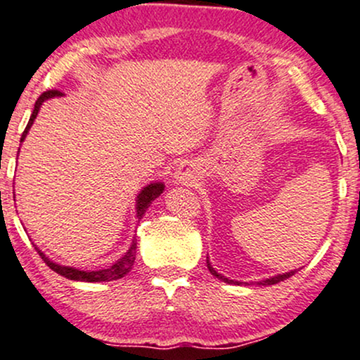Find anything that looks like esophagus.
Here are the masks:
<instances>
[{
	"mask_svg": "<svg viewBox=\"0 0 360 360\" xmlns=\"http://www.w3.org/2000/svg\"><path fill=\"white\" fill-rule=\"evenodd\" d=\"M174 179H176L177 184L191 186V184H195L196 179H198V169L193 164H189V162H186V164L179 165V169L174 172Z\"/></svg>",
	"mask_w": 360,
	"mask_h": 360,
	"instance_id": "34e87169",
	"label": "esophagus"
}]
</instances>
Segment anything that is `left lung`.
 <instances>
[{
    "instance_id": "obj_1",
    "label": "left lung",
    "mask_w": 360,
    "mask_h": 360,
    "mask_svg": "<svg viewBox=\"0 0 360 360\" xmlns=\"http://www.w3.org/2000/svg\"><path fill=\"white\" fill-rule=\"evenodd\" d=\"M207 264H208V270H210V274L213 275V276H217V278L219 280H222V282H227V283H234L232 282V280H229V278H225V276H222L220 274H217L215 270H213V268L210 266V263H208V259H207ZM295 274V270L294 271H289V274H283V275H276V276H274V278H268V280H263V282H259V283H268V285H274V283H278V282H283V280H287L289 278V276H292Z\"/></svg>"
}]
</instances>
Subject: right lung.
Listing matches in <instances>:
<instances>
[{"mask_svg": "<svg viewBox=\"0 0 360 360\" xmlns=\"http://www.w3.org/2000/svg\"><path fill=\"white\" fill-rule=\"evenodd\" d=\"M58 96H61V92H59V90H47V92L42 94V96L39 97L37 101H35L32 116H30L29 124H27L25 131L22 133V138H20V141H23V138H25L27 133H29L30 126H32L34 120L37 117V112H39V109H41L42 102L47 101V98L58 97ZM162 191H164V184L157 183V184H148V186L145 188L143 191L140 193V195H138V201H136L138 217L143 215L145 210L148 208V205L152 203V201L155 200ZM37 252H39V256L42 258V262H44L47 266L51 268V270L56 271L58 275L65 276V278L77 280V282H110V280H117V278H121V276H124L126 274H129V270L133 268V263H135V258H136V240H133L131 248H129L128 252L122 256L120 262L114 263L112 266L105 268V270H97V271H80V270H77V268L61 266V264L49 262V259H47L46 256L42 255V252L39 250H37Z\"/></svg>", "mask_w": 360, "mask_h": 360, "instance_id": "obj_1", "label": "right lung"}]
</instances>
